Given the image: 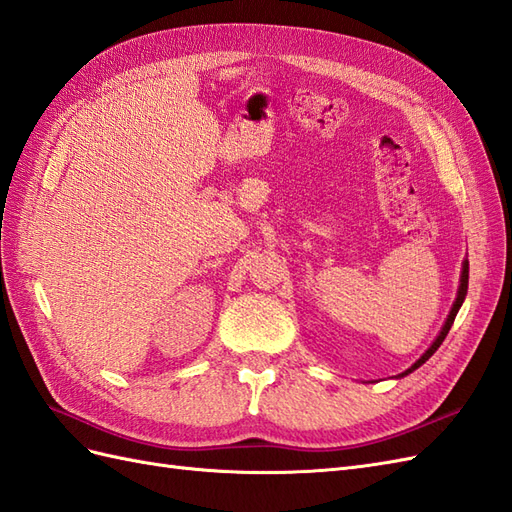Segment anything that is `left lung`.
<instances>
[{"mask_svg": "<svg viewBox=\"0 0 512 512\" xmlns=\"http://www.w3.org/2000/svg\"><path fill=\"white\" fill-rule=\"evenodd\" d=\"M467 283H469V264L465 261L463 264V274H461V285H458V294H456V300H454V305H452V311H450V316H448V320H445V324H443V329H441V333H439V337L435 339V342H432V346L424 352L422 355V359H417L409 370H406L402 376H406V374H411L413 370H417L419 365L422 363H426L432 355H435V350L443 344V339H445V335L450 333V329H452V324H454V318H456V313H458V309H461V305H463V300H465V294H467Z\"/></svg>", "mask_w": 512, "mask_h": 512, "instance_id": "left-lung-1", "label": "left lung"}]
</instances>
